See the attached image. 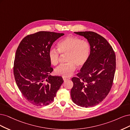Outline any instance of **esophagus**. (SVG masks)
I'll return each mask as SVG.
<instances>
[{
  "mask_svg": "<svg viewBox=\"0 0 130 130\" xmlns=\"http://www.w3.org/2000/svg\"><path fill=\"white\" fill-rule=\"evenodd\" d=\"M62 78H63V80H64V81H66V80H69V79H70V78H66V77H63Z\"/></svg>",
  "mask_w": 130,
  "mask_h": 130,
  "instance_id": "1",
  "label": "esophagus"
}]
</instances>
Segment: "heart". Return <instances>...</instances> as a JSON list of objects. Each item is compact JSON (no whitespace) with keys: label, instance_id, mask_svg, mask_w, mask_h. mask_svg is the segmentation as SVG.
<instances>
[{"label":"heart","instance_id":"obj_1","mask_svg":"<svg viewBox=\"0 0 130 130\" xmlns=\"http://www.w3.org/2000/svg\"><path fill=\"white\" fill-rule=\"evenodd\" d=\"M57 50L51 49L48 52V58L52 65L56 66L59 63V53L62 56H67L68 64L57 68L54 72L58 76L63 77L71 76L76 70V66L82 68L89 60L91 54V45L86 40L80 38L69 36L59 41Z\"/></svg>","mask_w":130,"mask_h":130}]
</instances>
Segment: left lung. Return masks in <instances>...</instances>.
<instances>
[{
  "instance_id": "obj_1",
  "label": "left lung",
  "mask_w": 130,
  "mask_h": 130,
  "mask_svg": "<svg viewBox=\"0 0 130 130\" xmlns=\"http://www.w3.org/2000/svg\"><path fill=\"white\" fill-rule=\"evenodd\" d=\"M91 45V54L77 77L72 78V101L83 107L95 106L106 97L115 77L116 62L113 49L103 37L92 31L76 32Z\"/></svg>"
}]
</instances>
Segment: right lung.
<instances>
[{"instance_id":"right-lung-1","label":"right lung","mask_w":130,"mask_h":130,"mask_svg":"<svg viewBox=\"0 0 130 130\" xmlns=\"http://www.w3.org/2000/svg\"><path fill=\"white\" fill-rule=\"evenodd\" d=\"M64 33L39 31L24 37L17 49L13 66L15 80L27 101L37 106L52 102L64 80L50 75L48 52L53 43Z\"/></svg>"}]
</instances>
